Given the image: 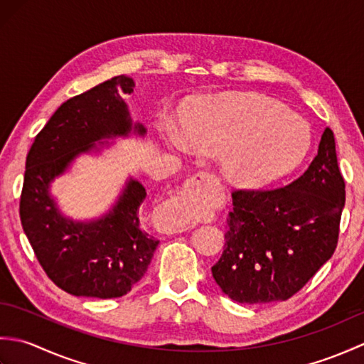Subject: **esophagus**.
<instances>
[{"label":"esophagus","mask_w":364,"mask_h":364,"mask_svg":"<svg viewBox=\"0 0 364 364\" xmlns=\"http://www.w3.org/2000/svg\"><path fill=\"white\" fill-rule=\"evenodd\" d=\"M210 181H215V176L213 173H210V172H197L186 183V188L189 189V192H198L200 188H202L205 183H210ZM162 214L166 215L168 233H178V231L188 230L189 218L186 215V211L181 210V206H178L173 202H167Z\"/></svg>","instance_id":"esophagus-1"}]
</instances>
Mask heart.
Wrapping results in <instances>:
<instances>
[{
    "label": "heart",
    "mask_w": 364,
    "mask_h": 364,
    "mask_svg": "<svg viewBox=\"0 0 364 364\" xmlns=\"http://www.w3.org/2000/svg\"><path fill=\"white\" fill-rule=\"evenodd\" d=\"M183 131L194 149L222 153L223 172L242 188H262L288 176L311 145L304 119L252 94L203 100L183 119Z\"/></svg>",
    "instance_id": "1"
}]
</instances>
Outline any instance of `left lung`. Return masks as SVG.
Returning a JSON list of instances; mask_svg holds the SVG:
<instances>
[{
    "instance_id": "1",
    "label": "left lung",
    "mask_w": 364,
    "mask_h": 364,
    "mask_svg": "<svg viewBox=\"0 0 364 364\" xmlns=\"http://www.w3.org/2000/svg\"><path fill=\"white\" fill-rule=\"evenodd\" d=\"M225 244L211 267L215 283L239 304L288 300L335 253L346 202L335 137L323 129L319 150L297 180L272 189H235Z\"/></svg>"
}]
</instances>
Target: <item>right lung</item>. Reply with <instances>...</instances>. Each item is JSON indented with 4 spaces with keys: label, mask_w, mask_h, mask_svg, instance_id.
Here are the masks:
<instances>
[{
    "label": "right lung",
    "mask_w": 364,
    "mask_h": 364,
    "mask_svg": "<svg viewBox=\"0 0 364 364\" xmlns=\"http://www.w3.org/2000/svg\"><path fill=\"white\" fill-rule=\"evenodd\" d=\"M134 81L114 76L58 107L31 145L20 196V220L50 280L73 296L122 297L141 280L159 244L141 227L139 210L146 197L131 180L117 205L95 222H73L59 214L50 183L100 139L127 136L133 125L122 92ZM139 134L142 125H134Z\"/></svg>",
    "instance_id": "1"
}]
</instances>
